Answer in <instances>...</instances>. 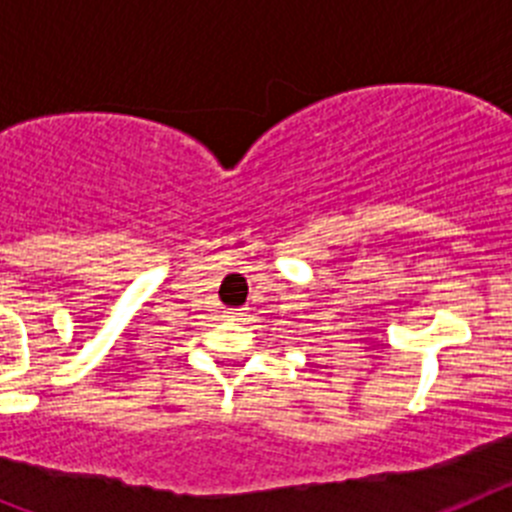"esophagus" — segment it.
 <instances>
[{"label": "esophagus", "mask_w": 512, "mask_h": 512, "mask_svg": "<svg viewBox=\"0 0 512 512\" xmlns=\"http://www.w3.org/2000/svg\"><path fill=\"white\" fill-rule=\"evenodd\" d=\"M243 315V307H233V310H230V318H241Z\"/></svg>", "instance_id": "obj_1"}]
</instances>
